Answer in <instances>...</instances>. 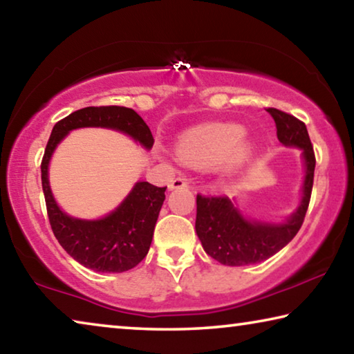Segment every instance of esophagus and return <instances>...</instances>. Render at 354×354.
<instances>
[{
    "label": "esophagus",
    "instance_id": "34e87169",
    "mask_svg": "<svg viewBox=\"0 0 354 354\" xmlns=\"http://www.w3.org/2000/svg\"><path fill=\"white\" fill-rule=\"evenodd\" d=\"M180 188H188V182L187 178L183 177H177L169 183V189H180Z\"/></svg>",
    "mask_w": 354,
    "mask_h": 354
}]
</instances>
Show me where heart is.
I'll return each instance as SVG.
<instances>
[{
  "mask_svg": "<svg viewBox=\"0 0 354 354\" xmlns=\"http://www.w3.org/2000/svg\"><path fill=\"white\" fill-rule=\"evenodd\" d=\"M248 153L245 129L235 124L201 125L178 139L180 163L194 169H215Z\"/></svg>",
  "mask_w": 354,
  "mask_h": 354,
  "instance_id": "1",
  "label": "heart"
}]
</instances>
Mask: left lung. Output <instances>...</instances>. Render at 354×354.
<instances>
[{
	"instance_id": "8db88e82",
	"label": "left lung",
	"mask_w": 354,
	"mask_h": 354,
	"mask_svg": "<svg viewBox=\"0 0 354 354\" xmlns=\"http://www.w3.org/2000/svg\"><path fill=\"white\" fill-rule=\"evenodd\" d=\"M274 119L277 139L286 146L303 150L306 178L303 201L292 218L283 224L248 221L227 196L198 194L196 232L208 256L227 266H245L263 262L293 240L303 225L314 185L315 153L306 124L276 108H266Z\"/></svg>"
}]
</instances>
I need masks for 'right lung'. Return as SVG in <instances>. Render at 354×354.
<instances>
[{
  "label": "right lung",
  "mask_w": 354,
  "mask_h": 354,
  "mask_svg": "<svg viewBox=\"0 0 354 354\" xmlns=\"http://www.w3.org/2000/svg\"><path fill=\"white\" fill-rule=\"evenodd\" d=\"M105 127L130 135L144 147L153 146L152 131L136 111L125 106H88L56 122L40 163L42 189L51 230L68 256L100 273L129 271L147 256L155 223L165 201V188L138 182L127 199L103 219L83 221L59 210L48 185V161L61 139L73 129Z\"/></svg>",
  "instance_id": "add662e5"
}]
</instances>
